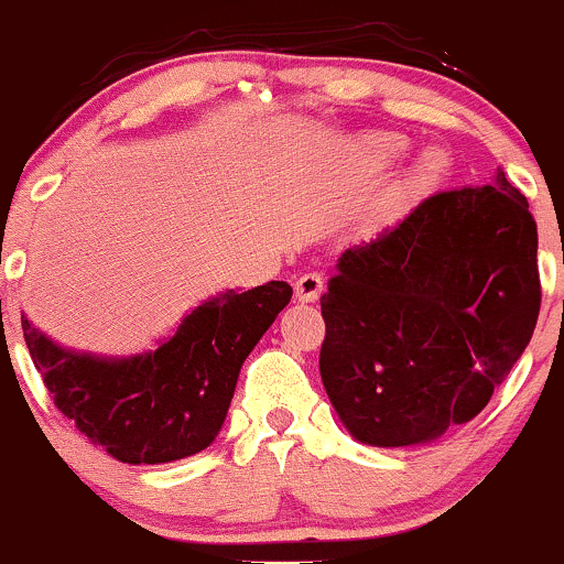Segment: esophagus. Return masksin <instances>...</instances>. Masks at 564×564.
Listing matches in <instances>:
<instances>
[{
	"instance_id": "esophagus-1",
	"label": "esophagus",
	"mask_w": 564,
	"mask_h": 564,
	"mask_svg": "<svg viewBox=\"0 0 564 564\" xmlns=\"http://www.w3.org/2000/svg\"><path fill=\"white\" fill-rule=\"evenodd\" d=\"M323 291V275L321 273H304L300 281L294 283V294L300 302H315Z\"/></svg>"
}]
</instances>
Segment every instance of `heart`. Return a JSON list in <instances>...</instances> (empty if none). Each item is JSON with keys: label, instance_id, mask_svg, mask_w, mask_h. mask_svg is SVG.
Here are the masks:
<instances>
[{"label": "heart", "instance_id": "1", "mask_svg": "<svg viewBox=\"0 0 564 564\" xmlns=\"http://www.w3.org/2000/svg\"><path fill=\"white\" fill-rule=\"evenodd\" d=\"M405 148H408V142H405V138H400V134L373 132V134H368V138L360 140L358 153H360V161H364L366 170L381 172V170H387V166H392L400 156H403ZM443 170H445L443 151H437V148H430V151H424L422 156L416 159V164H413L411 187H416V191H419V187L432 185L440 177V174H443Z\"/></svg>", "mask_w": 564, "mask_h": 564}]
</instances>
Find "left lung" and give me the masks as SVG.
<instances>
[{"label":"left lung","instance_id":"1","mask_svg":"<svg viewBox=\"0 0 564 564\" xmlns=\"http://www.w3.org/2000/svg\"><path fill=\"white\" fill-rule=\"evenodd\" d=\"M535 254L528 198L503 172L349 246L321 300V379L349 435L400 448L475 419L533 336Z\"/></svg>","mask_w":564,"mask_h":564}]
</instances>
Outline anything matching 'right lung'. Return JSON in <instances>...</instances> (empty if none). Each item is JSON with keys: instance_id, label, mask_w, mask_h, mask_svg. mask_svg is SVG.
I'll use <instances>...</instances> for the list:
<instances>
[{"instance_id": "1", "label": "right lung", "mask_w": 564, "mask_h": 564, "mask_svg": "<svg viewBox=\"0 0 564 564\" xmlns=\"http://www.w3.org/2000/svg\"><path fill=\"white\" fill-rule=\"evenodd\" d=\"M291 302L286 281L200 302L172 339L134 358L57 347L23 318V339L63 416L124 464H166L209 448L243 360Z\"/></svg>"}]
</instances>
